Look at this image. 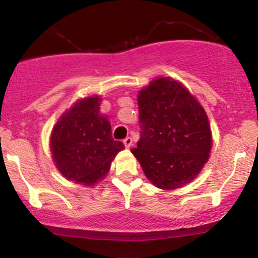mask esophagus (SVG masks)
Here are the masks:
<instances>
[{"label": "esophagus", "mask_w": 258, "mask_h": 258, "mask_svg": "<svg viewBox=\"0 0 258 258\" xmlns=\"http://www.w3.org/2000/svg\"><path fill=\"white\" fill-rule=\"evenodd\" d=\"M123 144H125L126 148H130L132 146V138L131 137H127L123 139Z\"/></svg>", "instance_id": "1"}]
</instances>
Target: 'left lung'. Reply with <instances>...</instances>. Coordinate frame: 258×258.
Wrapping results in <instances>:
<instances>
[{
	"mask_svg": "<svg viewBox=\"0 0 258 258\" xmlns=\"http://www.w3.org/2000/svg\"><path fill=\"white\" fill-rule=\"evenodd\" d=\"M141 138L131 152L154 185L165 190L191 182L209 160L211 130L205 110L180 82L153 80L138 93Z\"/></svg>",
	"mask_w": 258,
	"mask_h": 258,
	"instance_id": "1",
	"label": "left lung"
}]
</instances>
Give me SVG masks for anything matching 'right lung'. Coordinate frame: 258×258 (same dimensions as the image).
Masks as SVG:
<instances>
[{
	"label": "right lung",
	"mask_w": 258,
	"mask_h": 258,
	"mask_svg": "<svg viewBox=\"0 0 258 258\" xmlns=\"http://www.w3.org/2000/svg\"><path fill=\"white\" fill-rule=\"evenodd\" d=\"M102 98L92 96L78 100L61 115L51 135L52 158L67 179L93 185L104 178L121 142L111 137V126L99 114Z\"/></svg>",
	"instance_id": "obj_1"
}]
</instances>
